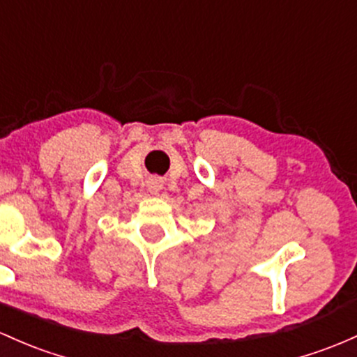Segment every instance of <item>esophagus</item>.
Returning <instances> with one entry per match:
<instances>
[{"label":"esophagus","mask_w":357,"mask_h":357,"mask_svg":"<svg viewBox=\"0 0 357 357\" xmlns=\"http://www.w3.org/2000/svg\"><path fill=\"white\" fill-rule=\"evenodd\" d=\"M147 186H149V191H151V193H159L160 188H162V181H160L159 178H151L149 179Z\"/></svg>","instance_id":"esophagus-1"}]
</instances>
